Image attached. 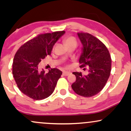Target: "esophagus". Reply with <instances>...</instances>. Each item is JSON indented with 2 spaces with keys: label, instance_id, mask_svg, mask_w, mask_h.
I'll return each mask as SVG.
<instances>
[{
  "label": "esophagus",
  "instance_id": "obj_1",
  "mask_svg": "<svg viewBox=\"0 0 131 131\" xmlns=\"http://www.w3.org/2000/svg\"><path fill=\"white\" fill-rule=\"evenodd\" d=\"M70 74H71V72H70V71H63V73H62V74H63L64 76H69V75H70Z\"/></svg>",
  "mask_w": 131,
  "mask_h": 131
}]
</instances>
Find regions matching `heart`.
I'll use <instances>...</instances> for the list:
<instances>
[{
  "label": "heart",
  "instance_id": "obj_1",
  "mask_svg": "<svg viewBox=\"0 0 131 131\" xmlns=\"http://www.w3.org/2000/svg\"><path fill=\"white\" fill-rule=\"evenodd\" d=\"M63 41H64V44H65L67 46L70 45H72V44L77 45L76 39L73 36L66 37L64 39Z\"/></svg>",
  "mask_w": 131,
  "mask_h": 131
}]
</instances>
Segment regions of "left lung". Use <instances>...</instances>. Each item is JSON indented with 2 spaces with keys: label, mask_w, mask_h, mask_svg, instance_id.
I'll return each instance as SVG.
<instances>
[{
  "label": "left lung",
  "mask_w": 131,
  "mask_h": 131,
  "mask_svg": "<svg viewBox=\"0 0 131 131\" xmlns=\"http://www.w3.org/2000/svg\"><path fill=\"white\" fill-rule=\"evenodd\" d=\"M78 35L83 45L80 67L89 66V73L83 75L81 72H73L76 80L71 88L77 94L91 97L105 86L110 75L112 59L106 46L96 37L83 32H79Z\"/></svg>",
  "instance_id": "left-lung-1"
}]
</instances>
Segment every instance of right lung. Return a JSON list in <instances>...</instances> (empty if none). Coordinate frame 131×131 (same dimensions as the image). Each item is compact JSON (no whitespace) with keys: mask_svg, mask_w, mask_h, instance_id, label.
<instances>
[{"mask_svg":"<svg viewBox=\"0 0 131 131\" xmlns=\"http://www.w3.org/2000/svg\"><path fill=\"white\" fill-rule=\"evenodd\" d=\"M64 31L40 34L19 48L12 64V74L19 90L35 100L48 98L52 94L62 71L57 68L46 73L39 70V63L51 55L53 46Z\"/></svg>","mask_w":131,"mask_h":131,"instance_id":"right-lung-1","label":"right lung"}]
</instances>
